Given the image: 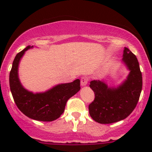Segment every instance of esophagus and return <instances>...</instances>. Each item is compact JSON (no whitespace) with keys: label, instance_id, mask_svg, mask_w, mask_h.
<instances>
[{"label":"esophagus","instance_id":"1","mask_svg":"<svg viewBox=\"0 0 152 152\" xmlns=\"http://www.w3.org/2000/svg\"><path fill=\"white\" fill-rule=\"evenodd\" d=\"M87 82H88V79H87V77H85V76L82 77V79H81V85L82 86L87 85Z\"/></svg>","mask_w":152,"mask_h":152}]
</instances>
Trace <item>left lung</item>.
Segmentation results:
<instances>
[{"label":"left lung","instance_id":"left-lung-1","mask_svg":"<svg viewBox=\"0 0 152 152\" xmlns=\"http://www.w3.org/2000/svg\"><path fill=\"white\" fill-rule=\"evenodd\" d=\"M123 56V62L130 72L122 85L111 88L104 81L90 82L95 99L89 104V113L92 118L99 124H113L124 120L132 113L138 102L142 85L139 62L127 48H124Z\"/></svg>","mask_w":152,"mask_h":152}]
</instances>
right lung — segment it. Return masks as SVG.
<instances>
[{"instance_id":"obj_1","label":"right lung","mask_w":152,"mask_h":152,"mask_svg":"<svg viewBox=\"0 0 152 152\" xmlns=\"http://www.w3.org/2000/svg\"><path fill=\"white\" fill-rule=\"evenodd\" d=\"M33 46H27L15 56L10 73V90L17 107L25 115L40 121H53L65 111L70 98L80 90V80L58 85L45 93H33L26 90L18 78V65L26 50Z\"/></svg>"}]
</instances>
